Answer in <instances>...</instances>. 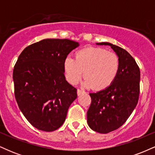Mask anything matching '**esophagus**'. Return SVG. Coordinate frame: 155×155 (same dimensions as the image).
<instances>
[{
    "mask_svg": "<svg viewBox=\"0 0 155 155\" xmlns=\"http://www.w3.org/2000/svg\"><path fill=\"white\" fill-rule=\"evenodd\" d=\"M83 93H85V92L84 91V90H80V89H78L77 90V95H81V94H83Z\"/></svg>",
    "mask_w": 155,
    "mask_h": 155,
    "instance_id": "obj_1",
    "label": "esophagus"
}]
</instances>
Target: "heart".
<instances>
[{
  "instance_id": "obj_1",
  "label": "heart",
  "mask_w": 155,
  "mask_h": 155,
  "mask_svg": "<svg viewBox=\"0 0 155 155\" xmlns=\"http://www.w3.org/2000/svg\"><path fill=\"white\" fill-rule=\"evenodd\" d=\"M67 81L76 84L83 74V85L101 90L107 88L116 79L120 70V60L115 53L99 47H87L76 54L75 59L67 57L64 60Z\"/></svg>"
}]
</instances>
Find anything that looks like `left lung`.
Wrapping results in <instances>:
<instances>
[{"mask_svg": "<svg viewBox=\"0 0 155 155\" xmlns=\"http://www.w3.org/2000/svg\"><path fill=\"white\" fill-rule=\"evenodd\" d=\"M96 44L110 46L120 60V70L114 82L104 90L90 93L89 127L95 132L108 133L120 127L136 108L140 92V69L125 49L108 42Z\"/></svg>", "mask_w": 155, "mask_h": 155, "instance_id": "left-lung-1", "label": "left lung"}]
</instances>
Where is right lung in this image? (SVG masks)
<instances>
[{
  "label": "right lung",
  "mask_w": 155,
  "mask_h": 155,
  "mask_svg": "<svg viewBox=\"0 0 155 155\" xmlns=\"http://www.w3.org/2000/svg\"><path fill=\"white\" fill-rule=\"evenodd\" d=\"M79 46L69 39H43L19 56L13 71L15 98L35 128L51 132L65 122L77 90L65 80L64 60Z\"/></svg>",
  "instance_id": "obj_1"
}]
</instances>
